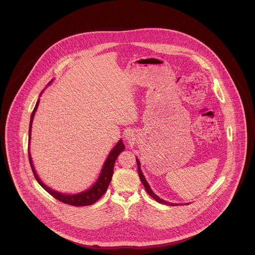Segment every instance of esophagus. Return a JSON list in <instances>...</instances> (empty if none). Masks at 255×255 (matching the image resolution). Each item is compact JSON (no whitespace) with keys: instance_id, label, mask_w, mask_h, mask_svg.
Listing matches in <instances>:
<instances>
[{"instance_id":"esophagus-1","label":"esophagus","mask_w":255,"mask_h":255,"mask_svg":"<svg viewBox=\"0 0 255 255\" xmlns=\"http://www.w3.org/2000/svg\"><path fill=\"white\" fill-rule=\"evenodd\" d=\"M129 136H130V134H128V133H126V138H129Z\"/></svg>"}]
</instances>
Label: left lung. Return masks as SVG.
Listing matches in <instances>:
<instances>
[{"label": "left lung", "instance_id": "left-lung-1", "mask_svg": "<svg viewBox=\"0 0 255 255\" xmlns=\"http://www.w3.org/2000/svg\"><path fill=\"white\" fill-rule=\"evenodd\" d=\"M135 160H136V163H137V172H138V176H139V179H140V181L142 182V184L144 185V187H145V190L147 191V193L150 195L151 197H153L157 202H158L159 204H162V205H166V206H179V204H174V203H169V202H166V201H164V200H162V199H160L159 197H158V195L155 194L154 192H153V190L151 189V187H150V185H149V183L147 182V181L145 180V177H144V175H143V173H142V171H141V168H140V162H139V160H138V158H135ZM184 205H189V204H184Z\"/></svg>", "mask_w": 255, "mask_h": 255}]
</instances>
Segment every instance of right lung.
<instances>
[{
	"instance_id": "obj_1",
	"label": "right lung",
	"mask_w": 255,
	"mask_h": 255,
	"mask_svg": "<svg viewBox=\"0 0 255 255\" xmlns=\"http://www.w3.org/2000/svg\"><path fill=\"white\" fill-rule=\"evenodd\" d=\"M53 81V79L49 82L48 86L51 84V82ZM44 91L41 92L39 97L42 96ZM40 99L38 98L37 100L36 105L34 107V109L32 111V114L30 116V122H29V130H28V158H29V162H30V166L32 172L34 174V177L36 179L38 183L48 192L51 195L52 197H54L55 199H57L58 201H60L62 203H65L67 205H71L74 206H91L93 204H95L97 200H99L104 193L106 192L108 186H109L110 182L113 177V173H114V165L116 162V159L118 158V156L122 153V151L125 149V146L122 142V139L119 140L118 143L114 146V148L111 150V152L108 155V157L106 158V160L103 163V166L101 168V171L99 173V176L97 178V181L95 183L88 189H86L82 192L79 193H75V194H66V193H62L53 190L52 188H50L48 185H46L44 182L41 181V179L39 178V176L37 175L36 171L34 168L33 162H32V158L30 155V151H29V144H30V137H31V127H32V122L34 119V115L36 113L38 105H39Z\"/></svg>"
}]
</instances>
